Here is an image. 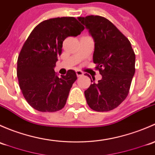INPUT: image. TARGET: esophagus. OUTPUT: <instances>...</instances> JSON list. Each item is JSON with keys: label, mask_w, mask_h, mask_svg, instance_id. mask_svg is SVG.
Masks as SVG:
<instances>
[{"label": "esophagus", "mask_w": 155, "mask_h": 155, "mask_svg": "<svg viewBox=\"0 0 155 155\" xmlns=\"http://www.w3.org/2000/svg\"><path fill=\"white\" fill-rule=\"evenodd\" d=\"M76 74H77L78 77H81V76L84 75V73L81 71H80V70H77V71H76Z\"/></svg>", "instance_id": "34e87169"}]
</instances>
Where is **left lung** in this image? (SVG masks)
<instances>
[{
  "instance_id": "left-lung-1",
  "label": "left lung",
  "mask_w": 155,
  "mask_h": 155,
  "mask_svg": "<svg viewBox=\"0 0 155 155\" xmlns=\"http://www.w3.org/2000/svg\"><path fill=\"white\" fill-rule=\"evenodd\" d=\"M78 19L93 38V63L102 76L98 82L91 79L92 84L84 92L87 102L93 110H112L127 96L134 75L135 54L131 44L104 17L89 15Z\"/></svg>"
}]
</instances>
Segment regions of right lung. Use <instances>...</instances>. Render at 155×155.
<instances>
[{
  "mask_svg": "<svg viewBox=\"0 0 155 155\" xmlns=\"http://www.w3.org/2000/svg\"><path fill=\"white\" fill-rule=\"evenodd\" d=\"M84 30L74 17L50 18L39 23L24 44L17 61V77L24 97L36 110L56 112L64 107L77 75L70 69L59 78L54 67L65 39Z\"/></svg>",
  "mask_w": 155,
  "mask_h": 155,
  "instance_id": "1",
  "label": "right lung"
}]
</instances>
